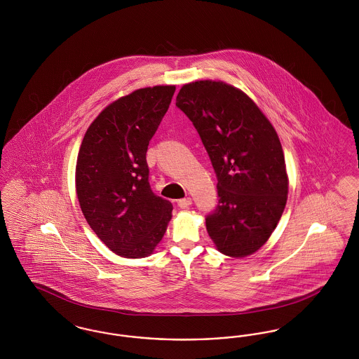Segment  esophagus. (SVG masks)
Instances as JSON below:
<instances>
[{
  "label": "esophagus",
  "instance_id": "1",
  "mask_svg": "<svg viewBox=\"0 0 359 359\" xmlns=\"http://www.w3.org/2000/svg\"><path fill=\"white\" fill-rule=\"evenodd\" d=\"M192 205V199L191 198H184V199H180L179 202H177V205L180 207V208H187L189 205Z\"/></svg>",
  "mask_w": 359,
  "mask_h": 359
}]
</instances>
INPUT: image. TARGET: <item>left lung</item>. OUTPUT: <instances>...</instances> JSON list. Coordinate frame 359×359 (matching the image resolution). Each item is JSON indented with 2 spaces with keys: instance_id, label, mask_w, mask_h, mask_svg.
<instances>
[{
  "instance_id": "1",
  "label": "left lung",
  "mask_w": 359,
  "mask_h": 359,
  "mask_svg": "<svg viewBox=\"0 0 359 359\" xmlns=\"http://www.w3.org/2000/svg\"><path fill=\"white\" fill-rule=\"evenodd\" d=\"M176 106L192 121L218 177V207L205 227L218 252L242 258L265 245L288 199L277 132L242 90L222 81L186 83Z\"/></svg>"
}]
</instances>
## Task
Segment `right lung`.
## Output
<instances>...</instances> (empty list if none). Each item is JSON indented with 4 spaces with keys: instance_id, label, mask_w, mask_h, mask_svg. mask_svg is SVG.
Listing matches in <instances>:
<instances>
[{
    "instance_id": "obj_1",
    "label": "right lung",
    "mask_w": 359,
    "mask_h": 359,
    "mask_svg": "<svg viewBox=\"0 0 359 359\" xmlns=\"http://www.w3.org/2000/svg\"><path fill=\"white\" fill-rule=\"evenodd\" d=\"M176 87H144L107 104L86 130L75 189L97 237L125 258L151 256L164 237L172 205L148 182L147 151Z\"/></svg>"
}]
</instances>
